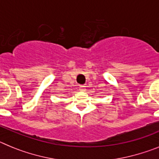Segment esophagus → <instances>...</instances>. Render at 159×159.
Instances as JSON below:
<instances>
[{"mask_svg": "<svg viewBox=\"0 0 159 159\" xmlns=\"http://www.w3.org/2000/svg\"><path fill=\"white\" fill-rule=\"evenodd\" d=\"M79 89L81 91H85V85H80V86H79Z\"/></svg>", "mask_w": 159, "mask_h": 159, "instance_id": "34e87169", "label": "esophagus"}]
</instances>
